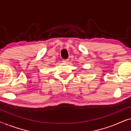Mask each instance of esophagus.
<instances>
[{"label": "esophagus", "mask_w": 131, "mask_h": 131, "mask_svg": "<svg viewBox=\"0 0 131 131\" xmlns=\"http://www.w3.org/2000/svg\"><path fill=\"white\" fill-rule=\"evenodd\" d=\"M69 59H66V60H62V62H64V63H67L69 62Z\"/></svg>", "instance_id": "obj_1"}]
</instances>
